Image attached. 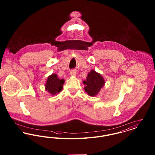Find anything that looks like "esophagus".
Segmentation results:
<instances>
[{
  "mask_svg": "<svg viewBox=\"0 0 155 155\" xmlns=\"http://www.w3.org/2000/svg\"><path fill=\"white\" fill-rule=\"evenodd\" d=\"M70 75H71V76H75V75H76V71H75V70L71 71Z\"/></svg>",
  "mask_w": 155,
  "mask_h": 155,
  "instance_id": "esophagus-1",
  "label": "esophagus"
}]
</instances>
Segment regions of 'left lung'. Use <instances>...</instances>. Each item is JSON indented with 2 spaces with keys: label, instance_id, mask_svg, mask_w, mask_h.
I'll return each mask as SVG.
<instances>
[{
  "label": "left lung",
  "instance_id": "1",
  "mask_svg": "<svg viewBox=\"0 0 155 155\" xmlns=\"http://www.w3.org/2000/svg\"><path fill=\"white\" fill-rule=\"evenodd\" d=\"M83 84H85L84 89L88 95L95 96L104 87L105 81L101 74L92 70L88 74L86 80L83 81Z\"/></svg>",
  "mask_w": 155,
  "mask_h": 155
}]
</instances>
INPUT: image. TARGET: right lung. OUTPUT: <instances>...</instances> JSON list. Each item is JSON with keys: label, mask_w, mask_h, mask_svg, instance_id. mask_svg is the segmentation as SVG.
<instances>
[{"label": "right lung", "mask_w": 155, "mask_h": 155, "mask_svg": "<svg viewBox=\"0 0 155 155\" xmlns=\"http://www.w3.org/2000/svg\"><path fill=\"white\" fill-rule=\"evenodd\" d=\"M64 83L63 79H59L56 74H52L48 77L45 84V89L52 95H55L59 93L63 89Z\"/></svg>", "instance_id": "1"}]
</instances>
